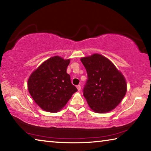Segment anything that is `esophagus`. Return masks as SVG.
Wrapping results in <instances>:
<instances>
[{"label": "esophagus", "instance_id": "obj_1", "mask_svg": "<svg viewBox=\"0 0 151 151\" xmlns=\"http://www.w3.org/2000/svg\"><path fill=\"white\" fill-rule=\"evenodd\" d=\"M76 88H77L78 91H80L81 89V85H77V86H76Z\"/></svg>", "mask_w": 151, "mask_h": 151}]
</instances>
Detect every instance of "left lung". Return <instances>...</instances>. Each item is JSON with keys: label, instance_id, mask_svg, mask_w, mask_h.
Instances as JSON below:
<instances>
[{"label": "left lung", "instance_id": "obj_1", "mask_svg": "<svg viewBox=\"0 0 151 151\" xmlns=\"http://www.w3.org/2000/svg\"><path fill=\"white\" fill-rule=\"evenodd\" d=\"M87 72L88 80L83 95L88 106L96 113L111 111L127 93V82L113 63L100 54L81 58Z\"/></svg>", "mask_w": 151, "mask_h": 151}]
</instances>
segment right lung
I'll use <instances>...</instances> for the list:
<instances>
[{
  "mask_svg": "<svg viewBox=\"0 0 151 151\" xmlns=\"http://www.w3.org/2000/svg\"><path fill=\"white\" fill-rule=\"evenodd\" d=\"M70 59L55 56L43 62L28 80V89L35 102L45 111L56 112L77 91L66 73Z\"/></svg>",
  "mask_w": 151,
  "mask_h": 151,
  "instance_id": "right-lung-1",
  "label": "right lung"
}]
</instances>
